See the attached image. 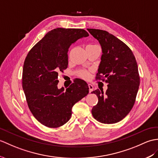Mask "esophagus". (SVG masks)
Returning a JSON list of instances; mask_svg holds the SVG:
<instances>
[{
    "mask_svg": "<svg viewBox=\"0 0 158 158\" xmlns=\"http://www.w3.org/2000/svg\"><path fill=\"white\" fill-rule=\"evenodd\" d=\"M88 86H89V93H91V91L94 89V87L91 84H88Z\"/></svg>",
    "mask_w": 158,
    "mask_h": 158,
    "instance_id": "esophagus-1",
    "label": "esophagus"
}]
</instances>
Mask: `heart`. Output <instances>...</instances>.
<instances>
[{"mask_svg":"<svg viewBox=\"0 0 158 158\" xmlns=\"http://www.w3.org/2000/svg\"><path fill=\"white\" fill-rule=\"evenodd\" d=\"M81 77H83V78H84V79H89V73L88 72H83V73H81Z\"/></svg>","mask_w":158,"mask_h":158,"instance_id":"1","label":"heart"}]
</instances>
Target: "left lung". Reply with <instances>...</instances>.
Returning a JSON list of instances; mask_svg holds the SVG:
<instances>
[{"label":"left lung","instance_id":"left-lung-1","mask_svg":"<svg viewBox=\"0 0 158 158\" xmlns=\"http://www.w3.org/2000/svg\"><path fill=\"white\" fill-rule=\"evenodd\" d=\"M87 30L98 40L102 50L96 79L108 83L106 93L98 89L91 92L98 98L91 113L102 123H118L130 112L135 102L140 84L137 61L128 46L114 35L101 29Z\"/></svg>","mask_w":158,"mask_h":158}]
</instances>
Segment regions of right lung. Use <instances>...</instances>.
<instances>
[{"label":"right lung","mask_w":158,"mask_h":158,"mask_svg":"<svg viewBox=\"0 0 158 158\" xmlns=\"http://www.w3.org/2000/svg\"><path fill=\"white\" fill-rule=\"evenodd\" d=\"M88 35L83 29H54L25 58L22 87L29 110L43 125L57 128L67 123L72 115L73 106L89 93L87 83L81 79L73 83L66 91L57 86L58 73L68 67L69 47Z\"/></svg>","instance_id":"1"}]
</instances>
